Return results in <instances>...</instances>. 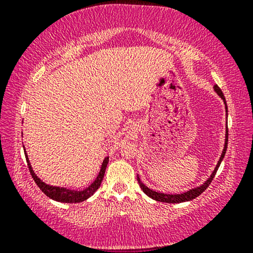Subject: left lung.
<instances>
[{"instance_id":"left-lung-1","label":"left lung","mask_w":253,"mask_h":253,"mask_svg":"<svg viewBox=\"0 0 253 253\" xmlns=\"http://www.w3.org/2000/svg\"><path fill=\"white\" fill-rule=\"evenodd\" d=\"M214 89H215V92L219 94L221 98H222V100L224 102H226V99H224V95L222 91H221V88L219 87V86L215 85L214 86ZM226 110H227V105H226ZM227 146H228V126H227V133H226V143H224V148H223V152L222 154H221L220 157V160L219 162H217L216 167L215 169H214V171L212 172V175H211V177L207 179V181L204 183V184L202 186H199V188H196V189H192V190H189V191H186L184 193H181V195H166V193H160V192H155L153 191V190L148 189L146 185H144L143 183L140 182L139 177H137L138 179V183H139V186L141 188V190L146 193V195L148 197H151L152 199L157 200V202H162V203H169V204H176V203H183V202H189V200H192L195 199L198 197L199 195H202V193L205 191V190L209 188L211 182L213 181L214 176H215L217 169H219L220 167V164L221 161H222V159L224 157V154H226V151H227Z\"/></svg>"}]
</instances>
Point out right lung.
I'll use <instances>...</instances> for the list:
<instances>
[{"mask_svg":"<svg viewBox=\"0 0 253 253\" xmlns=\"http://www.w3.org/2000/svg\"><path fill=\"white\" fill-rule=\"evenodd\" d=\"M24 152H25V150H24ZM25 157H26V161H27V166H29L30 172H31V175H32V178L34 179V182L37 183V185L39 186L41 191H42L47 197H49L50 199L56 200V202L71 203V204L84 202V200L89 198V197H91L93 193H94L96 190L100 188V185H101V182L103 179V176H105L107 165H108V161H109V158H106L105 160H103L98 177L95 178V181L93 182L92 184L88 186V188L83 190V191H75V190H70L67 188H57V186L47 185L46 183H43L36 174H34L33 169H32V167H31L29 159H27L26 152H25Z\"/></svg>","mask_w":253,"mask_h":253,"instance_id":"obj_1","label":"right lung"}]
</instances>
